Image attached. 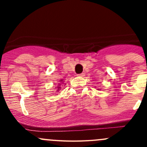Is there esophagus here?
<instances>
[{
    "instance_id": "obj_1",
    "label": "esophagus",
    "mask_w": 147,
    "mask_h": 147,
    "mask_svg": "<svg viewBox=\"0 0 147 147\" xmlns=\"http://www.w3.org/2000/svg\"><path fill=\"white\" fill-rule=\"evenodd\" d=\"M84 76V73H81V74H78V77H83Z\"/></svg>"
}]
</instances>
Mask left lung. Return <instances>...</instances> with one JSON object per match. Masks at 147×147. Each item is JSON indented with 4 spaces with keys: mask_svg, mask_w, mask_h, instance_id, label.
I'll list each match as a JSON object with an SVG mask.
<instances>
[{
    "mask_svg": "<svg viewBox=\"0 0 147 147\" xmlns=\"http://www.w3.org/2000/svg\"><path fill=\"white\" fill-rule=\"evenodd\" d=\"M97 90H100V89H97Z\"/></svg>",
    "mask_w": 147,
    "mask_h": 147,
    "instance_id": "1",
    "label": "left lung"
}]
</instances>
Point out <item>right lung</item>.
<instances>
[{
  "mask_svg": "<svg viewBox=\"0 0 147 147\" xmlns=\"http://www.w3.org/2000/svg\"><path fill=\"white\" fill-rule=\"evenodd\" d=\"M63 83H64V81H63V80H60V83L58 84L57 87H55V88H57V89H56V90H57V92H58L59 90H60V89L61 88V86H63L62 84H63Z\"/></svg>",
  "mask_w": 147,
  "mask_h": 147,
  "instance_id": "right-lung-1",
  "label": "right lung"
}]
</instances>
